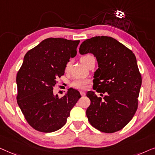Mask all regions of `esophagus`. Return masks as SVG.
Instances as JSON below:
<instances>
[{
    "label": "esophagus",
    "instance_id": "obj_1",
    "mask_svg": "<svg viewBox=\"0 0 155 155\" xmlns=\"http://www.w3.org/2000/svg\"><path fill=\"white\" fill-rule=\"evenodd\" d=\"M80 94H81V95L82 96H84L86 95V93L84 92V91H81V92H80Z\"/></svg>",
    "mask_w": 155,
    "mask_h": 155
}]
</instances>
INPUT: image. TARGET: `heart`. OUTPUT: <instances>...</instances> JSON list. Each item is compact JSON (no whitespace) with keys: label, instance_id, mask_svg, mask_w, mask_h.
<instances>
[{"label":"heart","instance_id":"b5f03b06","mask_svg":"<svg viewBox=\"0 0 155 155\" xmlns=\"http://www.w3.org/2000/svg\"><path fill=\"white\" fill-rule=\"evenodd\" d=\"M93 56L90 54H86L84 55V56L81 57V62L84 64H86V63L88 62V61L89 60L90 58H91ZM70 62H68L66 65V69H68V68L69 67ZM88 83V81L87 79H76L75 80H74L73 81L71 82V86H73L74 88H77V89H84L87 86V84Z\"/></svg>","mask_w":155,"mask_h":155}]
</instances>
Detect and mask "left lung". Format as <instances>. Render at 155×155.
Here are the masks:
<instances>
[{"instance_id":"8db88e82","label":"left lung","mask_w":155,"mask_h":155,"mask_svg":"<svg viewBox=\"0 0 155 155\" xmlns=\"http://www.w3.org/2000/svg\"><path fill=\"white\" fill-rule=\"evenodd\" d=\"M79 53H92L98 64L94 89L102 93L103 97L91 91L86 94L91 101L86 113L90 124L106 133L120 130L131 120L138 107L142 76L135 54L122 43L107 36L84 41Z\"/></svg>"}]
</instances>
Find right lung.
<instances>
[{"instance_id":"right-lung-1","label":"right lung","mask_w":155,"mask_h":155,"mask_svg":"<svg viewBox=\"0 0 155 155\" xmlns=\"http://www.w3.org/2000/svg\"><path fill=\"white\" fill-rule=\"evenodd\" d=\"M79 42L47 38L25 55L16 76V98L27 122L36 130L51 133L62 127L81 98L79 91L72 88L61 98L53 94V88L58 78L64 74L69 59L76 55Z\"/></svg>"}]
</instances>
